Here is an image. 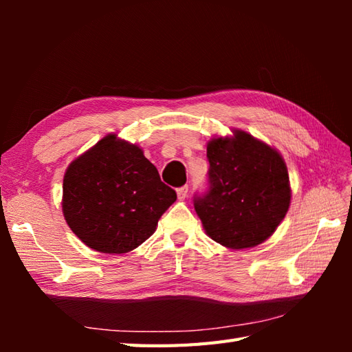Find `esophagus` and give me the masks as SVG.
Returning <instances> with one entry per match:
<instances>
[{"instance_id": "obj_1", "label": "esophagus", "mask_w": 352, "mask_h": 352, "mask_svg": "<svg viewBox=\"0 0 352 352\" xmlns=\"http://www.w3.org/2000/svg\"><path fill=\"white\" fill-rule=\"evenodd\" d=\"M188 190H189L188 186H182V188H178V189H177V197H178V199H184L186 197H188Z\"/></svg>"}]
</instances>
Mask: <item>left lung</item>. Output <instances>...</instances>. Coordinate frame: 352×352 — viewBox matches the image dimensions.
Returning a JSON list of instances; mask_svg holds the SVG:
<instances>
[{"label":"left lung","mask_w":352,"mask_h":352,"mask_svg":"<svg viewBox=\"0 0 352 352\" xmlns=\"http://www.w3.org/2000/svg\"><path fill=\"white\" fill-rule=\"evenodd\" d=\"M208 189L193 197L206 233L231 250L252 248L272 236L290 206L286 163L275 148L234 130L207 144Z\"/></svg>","instance_id":"left-lung-1"}]
</instances>
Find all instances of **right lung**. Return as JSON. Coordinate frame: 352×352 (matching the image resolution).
<instances>
[{
    "instance_id": "1",
    "label": "right lung",
    "mask_w": 352,
    "mask_h": 352,
    "mask_svg": "<svg viewBox=\"0 0 352 352\" xmlns=\"http://www.w3.org/2000/svg\"><path fill=\"white\" fill-rule=\"evenodd\" d=\"M175 199L144 151L116 134L77 157L63 178L66 222L81 242L104 254L138 248Z\"/></svg>"
}]
</instances>
